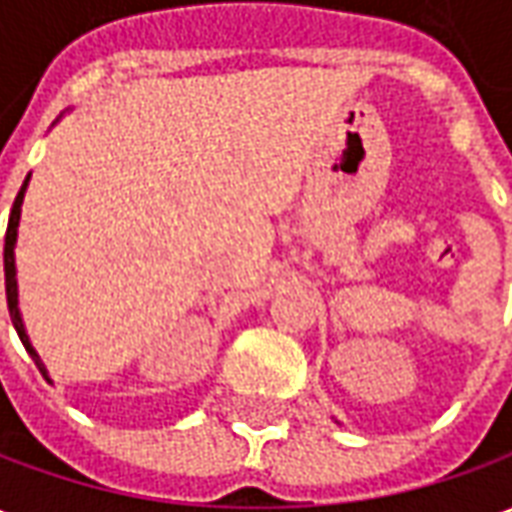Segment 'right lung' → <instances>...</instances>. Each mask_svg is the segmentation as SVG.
<instances>
[{"label":"right lung","mask_w":512,"mask_h":512,"mask_svg":"<svg viewBox=\"0 0 512 512\" xmlns=\"http://www.w3.org/2000/svg\"><path fill=\"white\" fill-rule=\"evenodd\" d=\"M27 186H29V175L24 180V186L18 191L16 202H13V211H10V222H7V233H5V293H7V310H10V321L16 326L18 337H21V343L27 348V354L35 359V365L38 370L43 373V378L51 384L49 378V370L43 367L40 362L38 351L32 348L27 337V329H24V321H21V312H18V282H16V238H18V222H21V202H24V194H27Z\"/></svg>","instance_id":"add662e5"}]
</instances>
